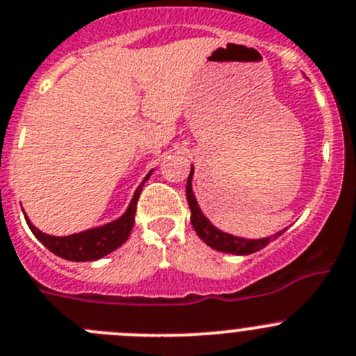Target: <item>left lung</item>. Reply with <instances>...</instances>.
<instances>
[{
  "label": "left lung",
  "instance_id": "1",
  "mask_svg": "<svg viewBox=\"0 0 356 356\" xmlns=\"http://www.w3.org/2000/svg\"><path fill=\"white\" fill-rule=\"evenodd\" d=\"M192 176H194V168L191 169V175H188L187 180V201H188V208H191V222L194 225L195 232H197L199 238L206 243L208 246H211L213 250L222 253H231V255H250V253H255L259 250L266 248L270 241L277 239L280 236L283 234L282 231L277 232V234L270 236V238H262V239H245V238H238V236L227 234V232L220 231L202 215L201 208H199L197 201H195L194 191H192Z\"/></svg>",
  "mask_w": 356,
  "mask_h": 356
}]
</instances>
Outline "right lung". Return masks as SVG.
I'll return each mask as SVG.
<instances>
[{
    "mask_svg": "<svg viewBox=\"0 0 356 356\" xmlns=\"http://www.w3.org/2000/svg\"><path fill=\"white\" fill-rule=\"evenodd\" d=\"M152 172L145 176V180L141 181L140 187L134 192L133 201L129 202V208L125 209L124 215L120 218L113 220V222L106 223V225L96 227V229H89V231L79 232V234H71L59 238V236H50L45 232L38 231L26 215V222H28L29 229L33 234L36 236L38 241H42L47 248L57 257L66 260H73V262H90V260L103 259L104 255L117 250L118 246L124 245L129 238L131 231L134 225V215H136V204L140 199L141 188H143L145 181L150 178Z\"/></svg>",
    "mask_w": 356,
    "mask_h": 356,
    "instance_id": "obj_1",
    "label": "right lung"
}]
</instances>
